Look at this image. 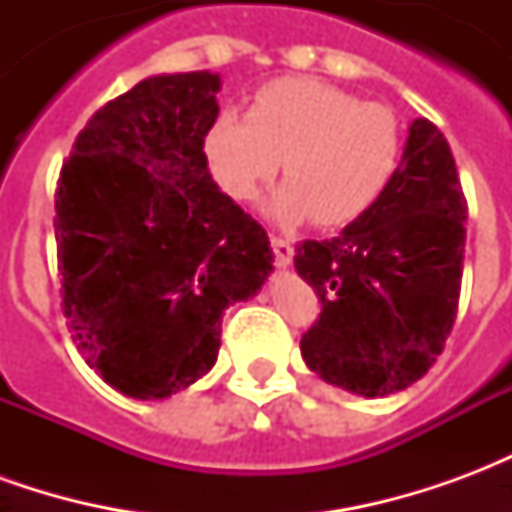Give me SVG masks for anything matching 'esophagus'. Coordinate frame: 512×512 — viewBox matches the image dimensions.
Instances as JSON below:
<instances>
[{"mask_svg": "<svg viewBox=\"0 0 512 512\" xmlns=\"http://www.w3.org/2000/svg\"><path fill=\"white\" fill-rule=\"evenodd\" d=\"M271 249H274V257H277V266H290V260H293V241L290 238L271 235Z\"/></svg>", "mask_w": 512, "mask_h": 512, "instance_id": "34e87169", "label": "esophagus"}]
</instances>
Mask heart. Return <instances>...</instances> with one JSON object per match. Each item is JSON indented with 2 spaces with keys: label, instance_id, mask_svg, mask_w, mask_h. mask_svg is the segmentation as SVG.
Here are the masks:
<instances>
[{
  "label": "heart",
  "instance_id": "b5f03b06",
  "mask_svg": "<svg viewBox=\"0 0 512 512\" xmlns=\"http://www.w3.org/2000/svg\"><path fill=\"white\" fill-rule=\"evenodd\" d=\"M216 183L233 200H255L282 158L288 183L271 211L285 222L312 216L323 227L356 222L397 175L403 131L386 104L362 101L321 79L263 84L246 115L227 109L205 134Z\"/></svg>",
  "mask_w": 512,
  "mask_h": 512
}]
</instances>
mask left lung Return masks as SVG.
Wrapping results in <instances>:
<instances>
[{
  "label": "left lung",
  "instance_id": "1",
  "mask_svg": "<svg viewBox=\"0 0 512 512\" xmlns=\"http://www.w3.org/2000/svg\"><path fill=\"white\" fill-rule=\"evenodd\" d=\"M466 197L450 145L419 117L384 197L329 241L296 244V271L321 299L301 334L312 373L386 397L428 373L461 299Z\"/></svg>",
  "mask_w": 512,
  "mask_h": 512
}]
</instances>
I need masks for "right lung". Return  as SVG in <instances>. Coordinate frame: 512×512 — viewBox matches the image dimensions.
Instances as JSON below:
<instances>
[{
  "mask_svg": "<svg viewBox=\"0 0 512 512\" xmlns=\"http://www.w3.org/2000/svg\"><path fill=\"white\" fill-rule=\"evenodd\" d=\"M216 93L208 71L139 82L87 120L57 180L68 332L87 365L136 400L205 376L224 310L255 296L274 263L266 230L208 172Z\"/></svg>",
  "mask_w": 512,
  "mask_h": 512,
  "instance_id": "right-lung-1",
  "label": "right lung"
}]
</instances>
